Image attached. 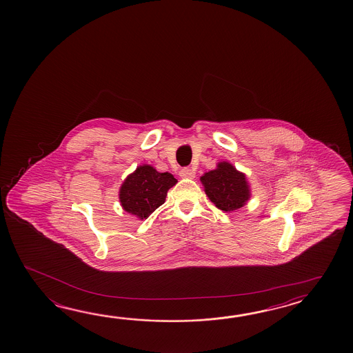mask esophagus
<instances>
[{"label": "esophagus", "mask_w": 353, "mask_h": 353, "mask_svg": "<svg viewBox=\"0 0 353 353\" xmlns=\"http://www.w3.org/2000/svg\"><path fill=\"white\" fill-rule=\"evenodd\" d=\"M179 175L181 178H185V179H193L195 176V172L190 168H183L179 172Z\"/></svg>", "instance_id": "34e87169"}]
</instances>
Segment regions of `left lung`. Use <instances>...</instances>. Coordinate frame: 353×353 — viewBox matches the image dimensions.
<instances>
[{"label": "left lung", "mask_w": 353, "mask_h": 353, "mask_svg": "<svg viewBox=\"0 0 353 353\" xmlns=\"http://www.w3.org/2000/svg\"><path fill=\"white\" fill-rule=\"evenodd\" d=\"M209 199L215 207L224 212H233L242 208L249 198L245 175L235 170L229 163H221L215 170L201 176Z\"/></svg>", "instance_id": "1"}]
</instances>
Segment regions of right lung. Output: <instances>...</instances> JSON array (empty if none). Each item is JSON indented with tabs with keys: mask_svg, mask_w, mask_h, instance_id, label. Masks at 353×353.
<instances>
[{
	"mask_svg": "<svg viewBox=\"0 0 353 353\" xmlns=\"http://www.w3.org/2000/svg\"><path fill=\"white\" fill-rule=\"evenodd\" d=\"M176 184L170 173H159L152 166H139L120 189V201L125 210L140 219L148 218L164 204L166 193Z\"/></svg>",
	"mask_w": 353,
	"mask_h": 353,
	"instance_id": "1",
	"label": "right lung"
}]
</instances>
